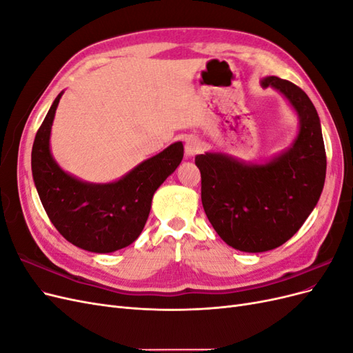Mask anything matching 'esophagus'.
Listing matches in <instances>:
<instances>
[{
    "instance_id": "34e87169",
    "label": "esophagus",
    "mask_w": 353,
    "mask_h": 353,
    "mask_svg": "<svg viewBox=\"0 0 353 353\" xmlns=\"http://www.w3.org/2000/svg\"><path fill=\"white\" fill-rule=\"evenodd\" d=\"M201 150V143L196 137H188L185 140V154L188 157H193Z\"/></svg>"
}]
</instances>
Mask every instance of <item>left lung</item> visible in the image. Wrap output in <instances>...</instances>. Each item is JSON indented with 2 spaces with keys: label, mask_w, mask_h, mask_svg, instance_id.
<instances>
[{
  "label": "left lung",
  "mask_w": 353,
  "mask_h": 353,
  "mask_svg": "<svg viewBox=\"0 0 353 353\" xmlns=\"http://www.w3.org/2000/svg\"><path fill=\"white\" fill-rule=\"evenodd\" d=\"M301 119L294 144L265 165H244L221 153L196 156L201 203L212 227L231 248L258 253L284 244L303 225L323 193L327 156L319 117L306 92L268 77Z\"/></svg>",
  "instance_id": "left-lung-1"
}]
</instances>
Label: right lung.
I'll return each mask as SVG.
<instances>
[{"label":"right lung","mask_w":353,"mask_h":353,"mask_svg":"<svg viewBox=\"0 0 353 353\" xmlns=\"http://www.w3.org/2000/svg\"><path fill=\"white\" fill-rule=\"evenodd\" d=\"M61 94L41 123L32 147V175L41 203L52 225L69 243L94 253L123 249L140 236L154 191L183 160V143L144 160L116 183H82L61 170L50 153L51 125Z\"/></svg>","instance_id":"right-lung-1"}]
</instances>
